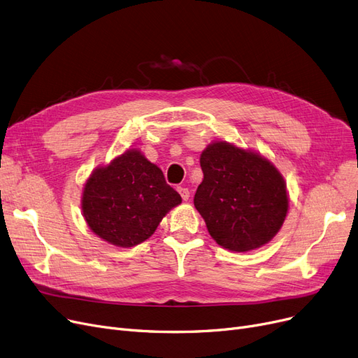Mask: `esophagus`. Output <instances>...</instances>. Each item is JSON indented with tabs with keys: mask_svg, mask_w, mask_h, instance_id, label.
I'll list each match as a JSON object with an SVG mask.
<instances>
[{
	"mask_svg": "<svg viewBox=\"0 0 358 358\" xmlns=\"http://www.w3.org/2000/svg\"><path fill=\"white\" fill-rule=\"evenodd\" d=\"M177 190H178L180 196L182 197V200H189V197H190V192H189V189H185V187H178Z\"/></svg>",
	"mask_w": 358,
	"mask_h": 358,
	"instance_id": "34e87169",
	"label": "esophagus"
}]
</instances>
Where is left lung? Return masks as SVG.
<instances>
[{"mask_svg":"<svg viewBox=\"0 0 358 358\" xmlns=\"http://www.w3.org/2000/svg\"><path fill=\"white\" fill-rule=\"evenodd\" d=\"M200 166L203 181L194 194V208L217 244L244 253L278 234L289 200L284 177L269 159L227 142H213L201 152Z\"/></svg>","mask_w":358,"mask_h":358,"instance_id":"8db88e82","label":"left lung"}]
</instances>
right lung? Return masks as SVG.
<instances>
[{
	"mask_svg": "<svg viewBox=\"0 0 358 358\" xmlns=\"http://www.w3.org/2000/svg\"><path fill=\"white\" fill-rule=\"evenodd\" d=\"M181 196L166 184L161 168L129 149L87 178L82 210L89 228L117 247L148 240Z\"/></svg>",
	"mask_w": 358,
	"mask_h": 358,
	"instance_id": "1",
	"label": "right lung"
}]
</instances>
